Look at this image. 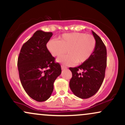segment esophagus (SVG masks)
Segmentation results:
<instances>
[{"instance_id": "34e87169", "label": "esophagus", "mask_w": 125, "mask_h": 125, "mask_svg": "<svg viewBox=\"0 0 125 125\" xmlns=\"http://www.w3.org/2000/svg\"><path fill=\"white\" fill-rule=\"evenodd\" d=\"M61 68H62V70H63V69H67V67L66 66H63V65H62L61 66Z\"/></svg>"}]
</instances>
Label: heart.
I'll return each instance as SVG.
<instances>
[{
  "mask_svg": "<svg viewBox=\"0 0 125 125\" xmlns=\"http://www.w3.org/2000/svg\"><path fill=\"white\" fill-rule=\"evenodd\" d=\"M96 46V40L91 35L73 32L63 34L60 41L52 39L46 44L53 56H59L66 52L68 55L60 56L56 61L65 65L82 64L89 59Z\"/></svg>",
  "mask_w": 125,
  "mask_h": 125,
  "instance_id": "heart-1",
  "label": "heart"
}]
</instances>
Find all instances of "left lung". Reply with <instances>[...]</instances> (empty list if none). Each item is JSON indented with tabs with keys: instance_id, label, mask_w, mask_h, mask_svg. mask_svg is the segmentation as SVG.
<instances>
[{
	"instance_id": "obj_1",
	"label": "left lung",
	"mask_w": 125,
	"mask_h": 125,
	"mask_svg": "<svg viewBox=\"0 0 125 125\" xmlns=\"http://www.w3.org/2000/svg\"><path fill=\"white\" fill-rule=\"evenodd\" d=\"M96 46L88 61L76 67H70L72 77L69 86L77 97L86 99L96 94L101 86L106 67V49L100 37L92 31ZM82 71V73H79Z\"/></svg>"
}]
</instances>
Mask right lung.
Wrapping results in <instances>:
<instances>
[{"instance_id": "1", "label": "right lung", "mask_w": 125, "mask_h": 125, "mask_svg": "<svg viewBox=\"0 0 125 125\" xmlns=\"http://www.w3.org/2000/svg\"><path fill=\"white\" fill-rule=\"evenodd\" d=\"M53 34L38 30L22 45L17 66L22 87L33 100H47L53 90V83L61 74V67L48 50L46 43Z\"/></svg>"}]
</instances>
